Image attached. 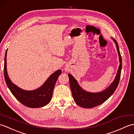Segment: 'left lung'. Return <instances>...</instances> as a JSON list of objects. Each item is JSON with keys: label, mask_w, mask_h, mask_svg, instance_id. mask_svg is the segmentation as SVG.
I'll list each match as a JSON object with an SVG mask.
<instances>
[{"label": "left lung", "mask_w": 134, "mask_h": 134, "mask_svg": "<svg viewBox=\"0 0 134 134\" xmlns=\"http://www.w3.org/2000/svg\"><path fill=\"white\" fill-rule=\"evenodd\" d=\"M116 44L117 51L119 55L120 64L117 71L116 76L111 85L104 90L98 92H91L83 89L79 85L77 80L70 74H68L70 80V86L74 100L80 107L86 108L95 107L101 104L109 98L115 91L119 82L121 70L122 67V60L119 51V46L115 39L112 38Z\"/></svg>", "instance_id": "8db88e82"}]
</instances>
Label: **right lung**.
I'll return each mask as SVG.
<instances>
[{
    "mask_svg": "<svg viewBox=\"0 0 134 134\" xmlns=\"http://www.w3.org/2000/svg\"><path fill=\"white\" fill-rule=\"evenodd\" d=\"M7 52L4 57V75L7 86L18 100L26 106L30 108L42 107L48 104L51 101L53 91L57 80L62 73L61 70L52 74L40 87L34 90H25L19 87L11 82L7 70Z\"/></svg>",
    "mask_w": 134,
    "mask_h": 134,
    "instance_id": "right-lung-1",
    "label": "right lung"
}]
</instances>
